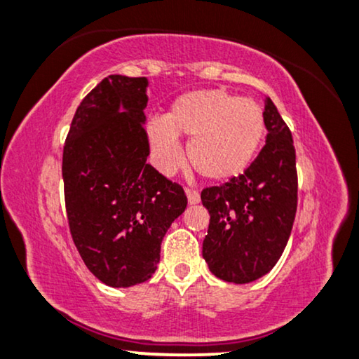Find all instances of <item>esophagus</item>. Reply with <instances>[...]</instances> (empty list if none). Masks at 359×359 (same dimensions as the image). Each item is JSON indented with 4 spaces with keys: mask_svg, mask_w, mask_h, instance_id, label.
I'll return each instance as SVG.
<instances>
[{
    "mask_svg": "<svg viewBox=\"0 0 359 359\" xmlns=\"http://www.w3.org/2000/svg\"><path fill=\"white\" fill-rule=\"evenodd\" d=\"M185 194H187L189 203H198V202H201V194H198L195 189H185Z\"/></svg>",
    "mask_w": 359,
    "mask_h": 359,
    "instance_id": "obj_1",
    "label": "esophagus"
}]
</instances>
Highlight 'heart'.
Returning a JSON list of instances; mask_svg holds the SVG:
<instances>
[{"label":"heart","instance_id":"obj_1","mask_svg":"<svg viewBox=\"0 0 359 359\" xmlns=\"http://www.w3.org/2000/svg\"><path fill=\"white\" fill-rule=\"evenodd\" d=\"M262 107L222 89L182 94L164 119L147 124L154 158L158 169L174 170L182 161L177 135L190 139V164L208 180H229L243 174L255 161L265 139Z\"/></svg>","mask_w":359,"mask_h":359}]
</instances>
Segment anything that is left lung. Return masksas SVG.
I'll use <instances>...</instances> for the list:
<instances>
[{
	"label": "left lung",
	"instance_id": "8db88e82",
	"mask_svg": "<svg viewBox=\"0 0 359 359\" xmlns=\"http://www.w3.org/2000/svg\"><path fill=\"white\" fill-rule=\"evenodd\" d=\"M266 144L252 165L229 182L202 190L210 213L202 255L217 278L250 283L283 253L298 202L297 154L288 126L265 99Z\"/></svg>",
	"mask_w": 359,
	"mask_h": 359
}]
</instances>
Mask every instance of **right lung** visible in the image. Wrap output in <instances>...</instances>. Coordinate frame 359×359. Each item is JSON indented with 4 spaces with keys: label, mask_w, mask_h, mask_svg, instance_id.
Instances as JSON below:
<instances>
[{
    "label": "right lung",
    "mask_w": 359,
    "mask_h": 359,
    "mask_svg": "<svg viewBox=\"0 0 359 359\" xmlns=\"http://www.w3.org/2000/svg\"><path fill=\"white\" fill-rule=\"evenodd\" d=\"M147 79L112 74L83 99L62 151L69 230L90 273L126 288L151 278L187 207L182 185L147 164Z\"/></svg>",
    "instance_id": "1"
}]
</instances>
